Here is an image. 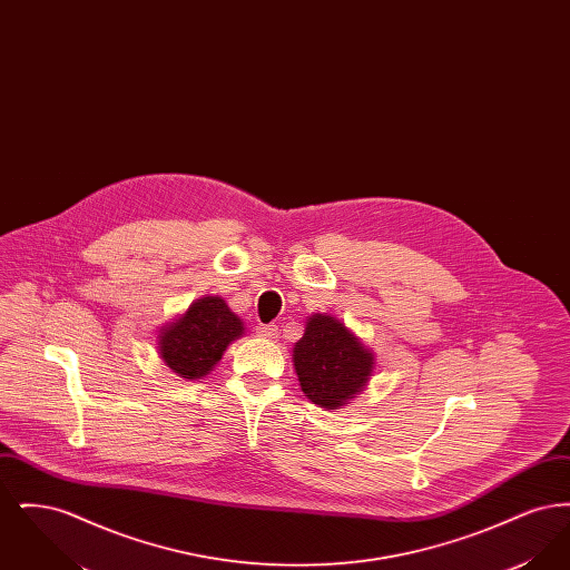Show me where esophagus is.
I'll list each match as a JSON object with an SVG mask.
<instances>
[{
	"label": "esophagus",
	"mask_w": 570,
	"mask_h": 570,
	"mask_svg": "<svg viewBox=\"0 0 570 570\" xmlns=\"http://www.w3.org/2000/svg\"><path fill=\"white\" fill-rule=\"evenodd\" d=\"M256 335L263 337V340H275V337H277V326L258 325L256 326Z\"/></svg>",
	"instance_id": "obj_1"
}]
</instances>
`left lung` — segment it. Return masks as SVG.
Here are the masks:
<instances>
[{
  "instance_id": "1",
  "label": "left lung",
  "mask_w": 570,
  "mask_h": 570,
  "mask_svg": "<svg viewBox=\"0 0 570 570\" xmlns=\"http://www.w3.org/2000/svg\"><path fill=\"white\" fill-rule=\"evenodd\" d=\"M293 365L309 402L340 410L367 389L376 370V354L340 318L312 314L293 348Z\"/></svg>"
}]
</instances>
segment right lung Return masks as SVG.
I'll return each instance as SVG.
<instances>
[{"label":"right lung","mask_w":570,"mask_h":570,"mask_svg":"<svg viewBox=\"0 0 570 570\" xmlns=\"http://www.w3.org/2000/svg\"><path fill=\"white\" fill-rule=\"evenodd\" d=\"M245 335L244 321L222 297H200L160 326L158 354L179 379L200 380L214 372L226 348Z\"/></svg>","instance_id":"1"}]
</instances>
